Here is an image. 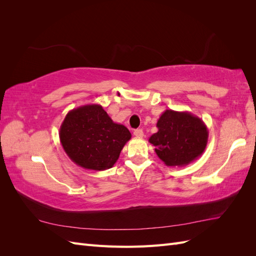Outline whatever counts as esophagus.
Instances as JSON below:
<instances>
[{
    "label": "esophagus",
    "instance_id": "esophagus-1",
    "mask_svg": "<svg viewBox=\"0 0 256 256\" xmlns=\"http://www.w3.org/2000/svg\"><path fill=\"white\" fill-rule=\"evenodd\" d=\"M134 134L136 138H143V136H144V132H143L142 129H136V130H134Z\"/></svg>",
    "mask_w": 256,
    "mask_h": 256
}]
</instances>
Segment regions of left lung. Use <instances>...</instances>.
Returning a JSON list of instances; mask_svg holds the SVG:
<instances>
[{"instance_id": "left-lung-1", "label": "left lung", "mask_w": 256, "mask_h": 256, "mask_svg": "<svg viewBox=\"0 0 256 256\" xmlns=\"http://www.w3.org/2000/svg\"><path fill=\"white\" fill-rule=\"evenodd\" d=\"M150 138L154 152L168 166H184L202 154L208 141L205 122L188 111L166 110Z\"/></svg>"}]
</instances>
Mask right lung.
Returning a JSON list of instances; mask_svg holds the SVG:
<instances>
[{"label": "right lung", "instance_id": "1", "mask_svg": "<svg viewBox=\"0 0 256 256\" xmlns=\"http://www.w3.org/2000/svg\"><path fill=\"white\" fill-rule=\"evenodd\" d=\"M62 146L76 166L104 171L118 161L130 131L114 122L100 104H85L69 111L60 128Z\"/></svg>", "mask_w": 256, "mask_h": 256}]
</instances>
